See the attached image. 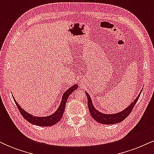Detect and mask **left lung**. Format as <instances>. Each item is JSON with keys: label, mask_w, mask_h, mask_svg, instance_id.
<instances>
[{"label": "left lung", "mask_w": 154, "mask_h": 154, "mask_svg": "<svg viewBox=\"0 0 154 154\" xmlns=\"http://www.w3.org/2000/svg\"><path fill=\"white\" fill-rule=\"evenodd\" d=\"M141 93V92H140ZM140 93L137 95V97L136 98L135 100H134V101L130 104L129 106L125 109V110L119 113H116V114H103V113L100 112L97 110L96 109H95L93 106V103H92V100L90 97V95H88L87 92H85L86 95H87L88 98V109H89L90 113H91V115L92 117L94 119L95 121L98 122L103 124V125H113V124H116L121 122L122 121H123L125 118H127L130 115V114L132 111V109L135 106V105L137 103V100H138L140 95Z\"/></svg>", "instance_id": "8db88e82"}]
</instances>
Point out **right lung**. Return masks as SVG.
Listing matches in <instances>:
<instances>
[{"label":"right lung","mask_w":154,"mask_h":154,"mask_svg":"<svg viewBox=\"0 0 154 154\" xmlns=\"http://www.w3.org/2000/svg\"><path fill=\"white\" fill-rule=\"evenodd\" d=\"M77 88H78V86L77 85V84H75L72 87L69 88V89L63 93L61 104H60L59 107L58 108V109L56 110V112H55L54 114H51L50 116H44V117H39V116H35L32 115V114H29V113H27L26 111H25L24 109L20 107V106L17 103V102L16 101V100L14 99V97L13 98L16 104H17L19 112L21 113V114H22L23 117H24L26 121L29 122V123L33 124V125H38V126H52V125H56V123L59 122V120L62 118L63 111H64L65 109V106H66L67 98H68L69 96L72 94V92L75 91L76 89H77Z\"/></svg>","instance_id":"right-lung-1"}]
</instances>
